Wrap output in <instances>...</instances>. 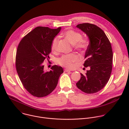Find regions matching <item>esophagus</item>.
Masks as SVG:
<instances>
[{
    "instance_id": "obj_1",
    "label": "esophagus",
    "mask_w": 129,
    "mask_h": 129,
    "mask_svg": "<svg viewBox=\"0 0 129 129\" xmlns=\"http://www.w3.org/2000/svg\"><path fill=\"white\" fill-rule=\"evenodd\" d=\"M64 71H65V72H70V70H69V69H64Z\"/></svg>"
}]
</instances>
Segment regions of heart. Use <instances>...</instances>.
I'll return each mask as SVG.
<instances>
[{
  "label": "heart",
  "mask_w": 129,
  "mask_h": 129,
  "mask_svg": "<svg viewBox=\"0 0 129 129\" xmlns=\"http://www.w3.org/2000/svg\"><path fill=\"white\" fill-rule=\"evenodd\" d=\"M63 36L70 43L73 44L74 48L80 51L85 50L89 45L88 41L83 39L82 35L72 29H68L63 34ZM59 41L58 37L54 38L52 41L51 48L52 51H56ZM79 60V57L75 53L65 54L62 56L58 60V63L63 66L68 68H72L74 67V63Z\"/></svg>",
  "instance_id": "heart-1"
}]
</instances>
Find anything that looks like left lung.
<instances>
[{
  "label": "left lung",
  "instance_id": "1",
  "mask_svg": "<svg viewBox=\"0 0 129 129\" xmlns=\"http://www.w3.org/2000/svg\"><path fill=\"white\" fill-rule=\"evenodd\" d=\"M77 27L85 33L89 40L85 52L84 66L89 70L76 83L84 92L90 94L102 90L108 83L112 69L113 52L111 43L104 31L98 26L88 23Z\"/></svg>",
  "mask_w": 129,
  "mask_h": 129
}]
</instances>
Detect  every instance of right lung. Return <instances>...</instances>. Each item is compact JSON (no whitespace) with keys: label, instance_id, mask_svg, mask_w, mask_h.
I'll return each mask as SVG.
<instances>
[{"label":"right lung","instance_id":"1","mask_svg":"<svg viewBox=\"0 0 129 129\" xmlns=\"http://www.w3.org/2000/svg\"><path fill=\"white\" fill-rule=\"evenodd\" d=\"M61 27L51 29L38 26L28 33L18 45L16 67L20 80L25 89L34 96L48 95L56 88L63 68L51 67L50 71L44 70L43 62L49 61L52 41Z\"/></svg>","mask_w":129,"mask_h":129}]
</instances>
